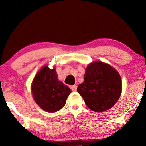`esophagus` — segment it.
Wrapping results in <instances>:
<instances>
[{
    "mask_svg": "<svg viewBox=\"0 0 146 146\" xmlns=\"http://www.w3.org/2000/svg\"><path fill=\"white\" fill-rule=\"evenodd\" d=\"M70 88H71V90L73 91H76L77 90V85H72L71 87H70Z\"/></svg>",
    "mask_w": 146,
    "mask_h": 146,
    "instance_id": "esophagus-1",
    "label": "esophagus"
}]
</instances>
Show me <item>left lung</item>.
<instances>
[{"instance_id": "1", "label": "left lung", "mask_w": 146, "mask_h": 146, "mask_svg": "<svg viewBox=\"0 0 146 146\" xmlns=\"http://www.w3.org/2000/svg\"><path fill=\"white\" fill-rule=\"evenodd\" d=\"M121 85L120 76L114 68L95 61L86 68L84 81L78 85L77 91L91 110L101 112L110 110L117 102Z\"/></svg>"}]
</instances>
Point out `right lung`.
<instances>
[{
  "instance_id": "add662e5",
  "label": "right lung",
  "mask_w": 146,
  "mask_h": 146,
  "mask_svg": "<svg viewBox=\"0 0 146 146\" xmlns=\"http://www.w3.org/2000/svg\"><path fill=\"white\" fill-rule=\"evenodd\" d=\"M32 92L35 102L48 112H55L65 105L71 90L58 81L55 69L44 66L36 75L32 84Z\"/></svg>"
}]
</instances>
